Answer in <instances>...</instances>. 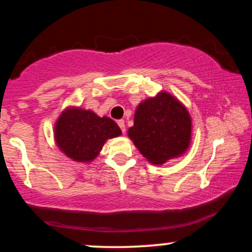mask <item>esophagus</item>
<instances>
[{
  "label": "esophagus",
  "mask_w": 252,
  "mask_h": 252,
  "mask_svg": "<svg viewBox=\"0 0 252 252\" xmlns=\"http://www.w3.org/2000/svg\"><path fill=\"white\" fill-rule=\"evenodd\" d=\"M117 124H118V126L121 128V130H122L123 132H126V123H124V121L123 120L117 121Z\"/></svg>",
  "instance_id": "obj_1"
}]
</instances>
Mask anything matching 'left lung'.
<instances>
[{
    "label": "left lung",
    "instance_id": "8db88e82",
    "mask_svg": "<svg viewBox=\"0 0 252 252\" xmlns=\"http://www.w3.org/2000/svg\"><path fill=\"white\" fill-rule=\"evenodd\" d=\"M190 131L187 109L168 92H160L140 103L128 136L149 162L163 164L186 152Z\"/></svg>",
    "mask_w": 252,
    "mask_h": 252
}]
</instances>
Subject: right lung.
<instances>
[{"label": "right lung", "mask_w": 252, "mask_h": 252, "mask_svg": "<svg viewBox=\"0 0 252 252\" xmlns=\"http://www.w3.org/2000/svg\"><path fill=\"white\" fill-rule=\"evenodd\" d=\"M122 134L111 118L99 117L91 110L68 108L60 115L54 137L60 150L77 162L96 158L106 140Z\"/></svg>", "instance_id": "1"}]
</instances>
